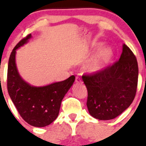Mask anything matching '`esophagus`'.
Instances as JSON below:
<instances>
[{
    "label": "esophagus",
    "mask_w": 146,
    "mask_h": 146,
    "mask_svg": "<svg viewBox=\"0 0 146 146\" xmlns=\"http://www.w3.org/2000/svg\"><path fill=\"white\" fill-rule=\"evenodd\" d=\"M76 82L77 84H82V80L79 76H76Z\"/></svg>",
    "instance_id": "esophagus-1"
}]
</instances>
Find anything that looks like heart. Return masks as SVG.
Here are the masks:
<instances>
[{"instance_id":"b5f03b06","label":"heart","mask_w":146,"mask_h":146,"mask_svg":"<svg viewBox=\"0 0 146 146\" xmlns=\"http://www.w3.org/2000/svg\"><path fill=\"white\" fill-rule=\"evenodd\" d=\"M111 50L109 47H105L99 51L98 55L88 66L90 71H98L101 69L104 65L107 64L111 58Z\"/></svg>"}]
</instances>
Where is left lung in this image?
Returning <instances> with one entry per match:
<instances>
[{"label":"left lung","instance_id":"1","mask_svg":"<svg viewBox=\"0 0 146 146\" xmlns=\"http://www.w3.org/2000/svg\"><path fill=\"white\" fill-rule=\"evenodd\" d=\"M138 76L137 58L123 44L119 60L101 70L82 76L88 91L86 106L89 113L104 121L119 116L134 100Z\"/></svg>","mask_w":146,"mask_h":146}]
</instances>
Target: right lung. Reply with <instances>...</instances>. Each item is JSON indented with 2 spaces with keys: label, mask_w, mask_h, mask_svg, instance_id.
<instances>
[{
  "label": "right lung",
  "mask_w": 146,
  "mask_h": 146,
  "mask_svg": "<svg viewBox=\"0 0 146 146\" xmlns=\"http://www.w3.org/2000/svg\"><path fill=\"white\" fill-rule=\"evenodd\" d=\"M31 34L22 39L14 48L8 62L7 86L9 95L20 116L35 127L47 126L58 116L61 102L73 85L76 77L44 86H33L19 76L15 63L16 50L26 44Z\"/></svg>",
  "instance_id": "right-lung-1"
}]
</instances>
